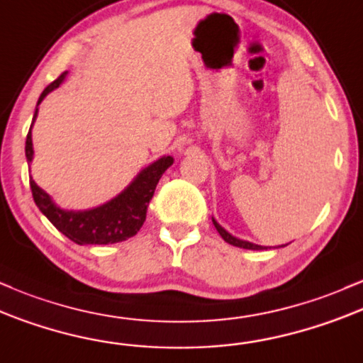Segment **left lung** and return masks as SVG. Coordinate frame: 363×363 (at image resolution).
<instances>
[{
	"label": "left lung",
	"instance_id": "left-lung-1",
	"mask_svg": "<svg viewBox=\"0 0 363 363\" xmlns=\"http://www.w3.org/2000/svg\"><path fill=\"white\" fill-rule=\"evenodd\" d=\"M213 223H214L216 230H218V233L221 235V238L225 240V242L230 243V245H233V247H240V248H247V250H262V248H267V247L257 245V243L247 242V240H240V238H236V236H233L231 233H228V231L225 230V228H223L221 225H219V223L216 221L214 218H213ZM281 247H284V245H281Z\"/></svg>",
	"mask_w": 363,
	"mask_h": 363
}]
</instances>
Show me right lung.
I'll use <instances>...</instances> for the list:
<instances>
[{"mask_svg":"<svg viewBox=\"0 0 363 363\" xmlns=\"http://www.w3.org/2000/svg\"><path fill=\"white\" fill-rule=\"evenodd\" d=\"M67 73L68 72L61 73L58 79L48 85L40 94L38 108H35L34 118H32V125L38 118L39 104L43 103L48 94L58 89L65 82ZM32 125L26 140V157L28 164L34 160ZM173 161L174 160L171 156H162L160 160L150 162L116 197L101 203V206L92 207V209H61L52 201L51 195L44 192L30 177L32 197H34L35 206L39 207L40 213L50 219L52 226L61 231L67 238H70L72 242L79 243V245H109V243L125 242V240L135 236L137 231L144 225L147 206L150 199H152L154 190H156L157 182H160L162 173L173 164Z\"/></svg>","mask_w":363,"mask_h":363,"instance_id":"right-lung-1","label":"right lung"}]
</instances>
